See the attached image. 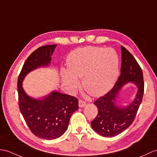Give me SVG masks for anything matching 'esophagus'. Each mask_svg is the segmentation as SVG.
I'll use <instances>...</instances> for the list:
<instances>
[{"mask_svg":"<svg viewBox=\"0 0 157 157\" xmlns=\"http://www.w3.org/2000/svg\"><path fill=\"white\" fill-rule=\"evenodd\" d=\"M86 105V101H83V100H79V108L84 107Z\"/></svg>","mask_w":157,"mask_h":157,"instance_id":"34e87169","label":"esophagus"}]
</instances>
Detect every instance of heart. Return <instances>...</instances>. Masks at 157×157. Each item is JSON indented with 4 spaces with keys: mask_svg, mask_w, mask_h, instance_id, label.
Listing matches in <instances>:
<instances>
[{
    "mask_svg": "<svg viewBox=\"0 0 157 157\" xmlns=\"http://www.w3.org/2000/svg\"><path fill=\"white\" fill-rule=\"evenodd\" d=\"M67 69L61 68L62 81L74 92L78 78L91 96L104 95L114 86L119 74V58L114 49L88 46L73 51L67 58Z\"/></svg>",
    "mask_w": 157,
    "mask_h": 157,
    "instance_id": "1",
    "label": "heart"
}]
</instances>
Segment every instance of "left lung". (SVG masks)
<instances>
[{
  "instance_id": "obj_1",
  "label": "left lung",
  "mask_w": 157,
  "mask_h": 157,
  "mask_svg": "<svg viewBox=\"0 0 157 157\" xmlns=\"http://www.w3.org/2000/svg\"><path fill=\"white\" fill-rule=\"evenodd\" d=\"M122 64L120 75L114 87L105 96L94 102L98 114L91 122L92 129L104 137L118 135L131 125L143 100L144 93L143 74L135 58L125 47L121 46ZM128 82L137 87L136 98L126 106L116 103L122 87Z\"/></svg>"
}]
</instances>
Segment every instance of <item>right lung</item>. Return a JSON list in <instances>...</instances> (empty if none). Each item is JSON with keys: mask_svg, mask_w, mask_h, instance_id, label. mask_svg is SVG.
Here are the masks:
<instances>
[{"mask_svg": "<svg viewBox=\"0 0 157 157\" xmlns=\"http://www.w3.org/2000/svg\"><path fill=\"white\" fill-rule=\"evenodd\" d=\"M57 44L39 47L27 58L18 78L20 111L31 132L43 139L53 140L67 130L73 113L78 110V100L53 90L40 98L29 96L23 87L26 75L36 69L49 67Z\"/></svg>", "mask_w": 157, "mask_h": 157, "instance_id": "obj_1", "label": "right lung"}]
</instances>
